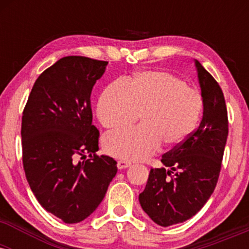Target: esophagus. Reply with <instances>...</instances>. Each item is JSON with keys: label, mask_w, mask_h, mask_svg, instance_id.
I'll use <instances>...</instances> for the list:
<instances>
[{"label": "esophagus", "mask_w": 249, "mask_h": 249, "mask_svg": "<svg viewBox=\"0 0 249 249\" xmlns=\"http://www.w3.org/2000/svg\"><path fill=\"white\" fill-rule=\"evenodd\" d=\"M130 166H131V162H128V161L118 160V162H117V167H118L119 170H124V168H127Z\"/></svg>", "instance_id": "esophagus-1"}]
</instances>
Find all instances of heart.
Returning a JSON list of instances; mask_svg holds the SVG:
<instances>
[{"instance_id":"b5f03b06","label":"heart","mask_w":249,"mask_h":249,"mask_svg":"<svg viewBox=\"0 0 249 249\" xmlns=\"http://www.w3.org/2000/svg\"><path fill=\"white\" fill-rule=\"evenodd\" d=\"M202 101L199 91L162 71H145L130 83H111L99 97L97 116L103 126L121 128L103 139L105 152L124 160H142L165 147L186 141L198 123Z\"/></svg>"}]
</instances>
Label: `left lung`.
<instances>
[{
  "label": "left lung",
  "instance_id": "1",
  "mask_svg": "<svg viewBox=\"0 0 249 249\" xmlns=\"http://www.w3.org/2000/svg\"><path fill=\"white\" fill-rule=\"evenodd\" d=\"M196 63L204 113L186 141L162 154L164 167L151 168L139 194L144 212L157 225L167 227L191 219L204 207L216 186L228 136L225 97L218 82Z\"/></svg>",
  "mask_w": 249,
  "mask_h": 249
}]
</instances>
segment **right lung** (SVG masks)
<instances>
[{
	"instance_id": "1",
	"label": "right lung",
	"mask_w": 249,
	"mask_h": 249,
	"mask_svg": "<svg viewBox=\"0 0 249 249\" xmlns=\"http://www.w3.org/2000/svg\"><path fill=\"white\" fill-rule=\"evenodd\" d=\"M107 62L83 56L57 61L36 79L22 116L23 168L45 211L65 224L91 215L117 173V161L97 156L91 91ZM90 158L87 161L85 154Z\"/></svg>"
}]
</instances>
